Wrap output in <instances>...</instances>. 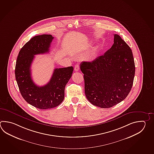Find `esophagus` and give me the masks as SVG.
I'll use <instances>...</instances> for the list:
<instances>
[{
	"mask_svg": "<svg viewBox=\"0 0 154 154\" xmlns=\"http://www.w3.org/2000/svg\"><path fill=\"white\" fill-rule=\"evenodd\" d=\"M79 64H76L75 66V71L77 72V71H79Z\"/></svg>",
	"mask_w": 154,
	"mask_h": 154,
	"instance_id": "34e87169",
	"label": "esophagus"
}]
</instances>
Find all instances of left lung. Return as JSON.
<instances>
[{"label":"left lung","mask_w":154,"mask_h":154,"mask_svg":"<svg viewBox=\"0 0 154 154\" xmlns=\"http://www.w3.org/2000/svg\"><path fill=\"white\" fill-rule=\"evenodd\" d=\"M113 42L104 55L80 65L85 96L101 108H110L123 100L132 89L135 75L131 49L119 35H114Z\"/></svg>","instance_id":"obj_1"}]
</instances>
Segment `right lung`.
<instances>
[{"mask_svg":"<svg viewBox=\"0 0 154 154\" xmlns=\"http://www.w3.org/2000/svg\"><path fill=\"white\" fill-rule=\"evenodd\" d=\"M54 37L50 35L35 36L19 52L15 66V78L22 97L28 104L39 109H51L63 100L65 88L72 76L73 67L55 69L49 82L38 86L33 81L31 66L35 55L49 51Z\"/></svg>","mask_w":154,"mask_h":154,"instance_id":"1","label":"right lung"}]
</instances>
